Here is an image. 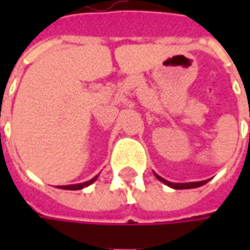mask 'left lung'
Returning <instances> with one entry per match:
<instances>
[{"label": "left lung", "mask_w": 250, "mask_h": 250, "mask_svg": "<svg viewBox=\"0 0 250 250\" xmlns=\"http://www.w3.org/2000/svg\"><path fill=\"white\" fill-rule=\"evenodd\" d=\"M154 175H156V178H157L159 181H161L163 184H166L167 187L172 188V189H192V188L202 187V185H205V184L207 182V181H199V182H185V184H178V182H169V181H167V179H164L163 177L157 175L156 172H154Z\"/></svg>", "instance_id": "1"}]
</instances>
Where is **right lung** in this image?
Segmentation results:
<instances>
[{
    "mask_svg": "<svg viewBox=\"0 0 250 250\" xmlns=\"http://www.w3.org/2000/svg\"><path fill=\"white\" fill-rule=\"evenodd\" d=\"M99 178V175H96L94 178H91L90 181H86V182H82V184H75V185H62V187H58L60 189H66V190H79V189H83V188L89 187L91 185L96 179Z\"/></svg>",
    "mask_w": 250,
    "mask_h": 250,
    "instance_id": "right-lung-1",
    "label": "right lung"
}]
</instances>
